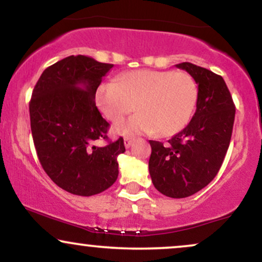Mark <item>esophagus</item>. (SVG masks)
I'll list each match as a JSON object with an SVG mask.
<instances>
[{"instance_id":"obj_1","label":"esophagus","mask_w":262,"mask_h":262,"mask_svg":"<svg viewBox=\"0 0 262 262\" xmlns=\"http://www.w3.org/2000/svg\"><path fill=\"white\" fill-rule=\"evenodd\" d=\"M133 141H134L133 138H128V137L124 138V146H125V148H129V146L133 144Z\"/></svg>"}]
</instances>
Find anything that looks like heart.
<instances>
[{
	"instance_id": "1",
	"label": "heart",
	"mask_w": 262,
	"mask_h": 262,
	"mask_svg": "<svg viewBox=\"0 0 262 262\" xmlns=\"http://www.w3.org/2000/svg\"><path fill=\"white\" fill-rule=\"evenodd\" d=\"M193 77L183 71L134 70L119 75L117 82L101 83L97 107L108 121L117 122L134 108L139 112L114 124L116 134L158 133L170 137L188 124L197 103Z\"/></svg>"
}]
</instances>
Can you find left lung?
<instances>
[{
	"instance_id": "obj_1",
	"label": "left lung",
	"mask_w": 262,
	"mask_h": 262,
	"mask_svg": "<svg viewBox=\"0 0 262 262\" xmlns=\"http://www.w3.org/2000/svg\"><path fill=\"white\" fill-rule=\"evenodd\" d=\"M176 68L187 71L198 85L196 112L167 144L149 141V172L159 192L185 198L217 176L229 148L235 106L222 76L191 62Z\"/></svg>"
}]
</instances>
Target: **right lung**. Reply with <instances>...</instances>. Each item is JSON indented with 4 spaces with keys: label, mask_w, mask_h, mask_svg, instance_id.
Returning <instances> with one entry per match:
<instances>
[{
    "label": "right lung",
    "mask_w": 262,
    "mask_h": 262,
    "mask_svg": "<svg viewBox=\"0 0 262 262\" xmlns=\"http://www.w3.org/2000/svg\"><path fill=\"white\" fill-rule=\"evenodd\" d=\"M113 68L85 55L68 56L47 68L29 102L31 129L39 161L60 188L76 196H93L118 177L123 138L108 140L110 124L96 107V91Z\"/></svg>",
    "instance_id": "obj_1"
}]
</instances>
